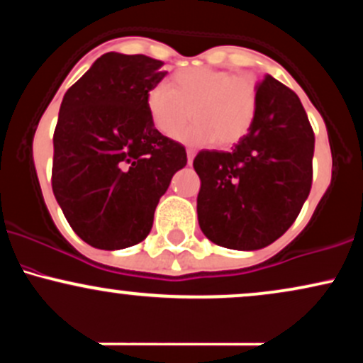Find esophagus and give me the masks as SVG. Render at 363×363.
I'll return each instance as SVG.
<instances>
[{
    "instance_id": "obj_1",
    "label": "esophagus",
    "mask_w": 363,
    "mask_h": 363,
    "mask_svg": "<svg viewBox=\"0 0 363 363\" xmlns=\"http://www.w3.org/2000/svg\"><path fill=\"white\" fill-rule=\"evenodd\" d=\"M187 164H193V158H194V150H191V148H187Z\"/></svg>"
}]
</instances>
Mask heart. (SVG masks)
I'll list each match as a JSON object with an SVG mask.
<instances>
[{
    "label": "heart",
    "instance_id": "b5f03b06",
    "mask_svg": "<svg viewBox=\"0 0 363 363\" xmlns=\"http://www.w3.org/2000/svg\"><path fill=\"white\" fill-rule=\"evenodd\" d=\"M170 89L152 86L145 95L148 118L157 131L176 138L189 118L194 123L181 135L193 147L215 141L227 148L251 129L257 111V86L244 74L213 68H182L170 77Z\"/></svg>",
    "mask_w": 363,
    "mask_h": 363
}]
</instances>
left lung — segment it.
Listing matches in <instances>:
<instances>
[{
  "instance_id": "1",
  "label": "left lung",
  "mask_w": 363,
  "mask_h": 363,
  "mask_svg": "<svg viewBox=\"0 0 363 363\" xmlns=\"http://www.w3.org/2000/svg\"><path fill=\"white\" fill-rule=\"evenodd\" d=\"M314 131L294 90L266 74L256 118L232 152L201 150L198 220L211 242L254 251L281 237L312 186Z\"/></svg>"
}]
</instances>
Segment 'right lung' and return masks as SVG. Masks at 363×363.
I'll return each mask as SVG.
<instances>
[{"label": "right lung", "instance_id": "1", "mask_svg": "<svg viewBox=\"0 0 363 363\" xmlns=\"http://www.w3.org/2000/svg\"><path fill=\"white\" fill-rule=\"evenodd\" d=\"M143 54L107 52L68 89L54 129L52 193L74 234L114 251L141 242L186 148L157 131L147 91L167 72Z\"/></svg>", "mask_w": 363, "mask_h": 363}]
</instances>
